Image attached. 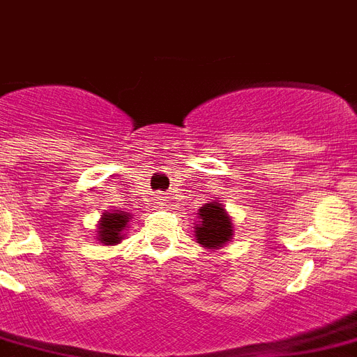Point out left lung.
Returning a JSON list of instances; mask_svg holds the SVG:
<instances>
[{"instance_id":"8db88e82","label":"left lung","mask_w":357,"mask_h":357,"mask_svg":"<svg viewBox=\"0 0 357 357\" xmlns=\"http://www.w3.org/2000/svg\"><path fill=\"white\" fill-rule=\"evenodd\" d=\"M200 225L195 230L198 243L208 249H219L232 236V222L222 209V204H206L200 209Z\"/></svg>"}]
</instances>
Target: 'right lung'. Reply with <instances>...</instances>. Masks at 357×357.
Segmentation results:
<instances>
[{"mask_svg": "<svg viewBox=\"0 0 357 357\" xmlns=\"http://www.w3.org/2000/svg\"><path fill=\"white\" fill-rule=\"evenodd\" d=\"M130 215L127 211H114V213L102 215L99 225V241L105 245L118 243L121 239V232L127 228Z\"/></svg>", "mask_w": 357, "mask_h": 357, "instance_id": "obj_1", "label": "right lung"}]
</instances>
